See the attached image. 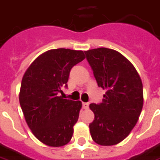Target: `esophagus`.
Returning <instances> with one entry per match:
<instances>
[{"instance_id": "34e87169", "label": "esophagus", "mask_w": 160, "mask_h": 160, "mask_svg": "<svg viewBox=\"0 0 160 160\" xmlns=\"http://www.w3.org/2000/svg\"><path fill=\"white\" fill-rule=\"evenodd\" d=\"M88 106H89L88 102H83V103H82V107H83V108H85V109L88 108Z\"/></svg>"}]
</instances>
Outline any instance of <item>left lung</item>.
Wrapping results in <instances>:
<instances>
[{"label":"left lung","mask_w":160,"mask_h":160,"mask_svg":"<svg viewBox=\"0 0 160 160\" xmlns=\"http://www.w3.org/2000/svg\"><path fill=\"white\" fill-rule=\"evenodd\" d=\"M99 87L106 89L102 102L91 103L94 114L89 124L96 144L114 145L128 137L138 120L144 104L143 84L134 66L115 50L85 52Z\"/></svg>","instance_id":"1"}]
</instances>
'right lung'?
Segmentation results:
<instances>
[{
	"label": "right lung",
	"instance_id": "right-lung-1",
	"mask_svg": "<svg viewBox=\"0 0 160 160\" xmlns=\"http://www.w3.org/2000/svg\"><path fill=\"white\" fill-rule=\"evenodd\" d=\"M85 58L82 51L53 49L38 56L24 72L19 102L29 128L43 144L59 147L71 140L82 103L58 94L61 87H67L72 67Z\"/></svg>",
	"mask_w": 160,
	"mask_h": 160
}]
</instances>
